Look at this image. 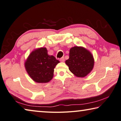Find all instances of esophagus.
I'll return each mask as SVG.
<instances>
[{
  "label": "esophagus",
  "instance_id": "obj_1",
  "mask_svg": "<svg viewBox=\"0 0 121 121\" xmlns=\"http://www.w3.org/2000/svg\"><path fill=\"white\" fill-rule=\"evenodd\" d=\"M60 61H61V62H64L65 61V58H63V57H62V58H61L60 59Z\"/></svg>",
  "mask_w": 121,
  "mask_h": 121
}]
</instances>
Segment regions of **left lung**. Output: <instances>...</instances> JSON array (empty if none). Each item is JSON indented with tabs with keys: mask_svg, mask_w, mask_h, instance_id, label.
<instances>
[{
	"mask_svg": "<svg viewBox=\"0 0 121 121\" xmlns=\"http://www.w3.org/2000/svg\"><path fill=\"white\" fill-rule=\"evenodd\" d=\"M69 69L77 77H85L93 70L94 59L91 52L82 47L71 48L69 58L65 61Z\"/></svg>",
	"mask_w": 121,
	"mask_h": 121,
	"instance_id": "left-lung-1",
	"label": "left lung"
}]
</instances>
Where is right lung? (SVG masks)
Here are the masks:
<instances>
[{"instance_id": "right-lung-1", "label": "right lung", "mask_w": 121, "mask_h": 121, "mask_svg": "<svg viewBox=\"0 0 121 121\" xmlns=\"http://www.w3.org/2000/svg\"><path fill=\"white\" fill-rule=\"evenodd\" d=\"M59 62L54 56L48 55L47 48H41L30 53L25 61V67L34 82L47 83L53 78L54 69Z\"/></svg>"}]
</instances>
